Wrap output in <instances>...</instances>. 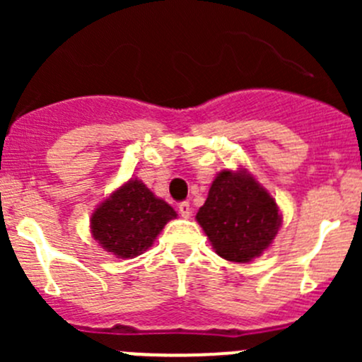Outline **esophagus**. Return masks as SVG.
Masks as SVG:
<instances>
[{
	"mask_svg": "<svg viewBox=\"0 0 362 362\" xmlns=\"http://www.w3.org/2000/svg\"><path fill=\"white\" fill-rule=\"evenodd\" d=\"M178 211H180V215L184 218H189V215H191V204L187 202H182L178 203Z\"/></svg>",
	"mask_w": 362,
	"mask_h": 362,
	"instance_id": "obj_1",
	"label": "esophagus"
}]
</instances>
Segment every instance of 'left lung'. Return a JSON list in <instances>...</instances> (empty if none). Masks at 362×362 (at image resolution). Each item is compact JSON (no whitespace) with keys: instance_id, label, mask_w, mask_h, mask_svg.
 Masks as SVG:
<instances>
[{"instance_id":"obj_1","label":"left lung","mask_w":362,"mask_h":362,"mask_svg":"<svg viewBox=\"0 0 362 362\" xmlns=\"http://www.w3.org/2000/svg\"><path fill=\"white\" fill-rule=\"evenodd\" d=\"M196 218L215 252L233 262L261 255L282 224L275 199L249 173L229 170L215 178Z\"/></svg>"}]
</instances>
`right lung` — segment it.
I'll use <instances>...</instances> for the list:
<instances>
[{
	"label": "right lung",
	"mask_w": 362,
	"mask_h": 362,
	"mask_svg": "<svg viewBox=\"0 0 362 362\" xmlns=\"http://www.w3.org/2000/svg\"><path fill=\"white\" fill-rule=\"evenodd\" d=\"M177 211L140 180H129L105 199L90 218L94 240L122 259L144 254Z\"/></svg>",
	"instance_id": "right-lung-1"
}]
</instances>
